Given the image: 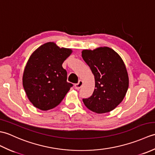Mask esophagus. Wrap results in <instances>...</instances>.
I'll return each mask as SVG.
<instances>
[{"label": "esophagus", "mask_w": 155, "mask_h": 155, "mask_svg": "<svg viewBox=\"0 0 155 155\" xmlns=\"http://www.w3.org/2000/svg\"><path fill=\"white\" fill-rule=\"evenodd\" d=\"M83 82L82 81H78V83L77 84H74L75 89H77V90L80 89L81 87L82 86H83Z\"/></svg>", "instance_id": "34e87169"}]
</instances>
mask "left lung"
<instances>
[{"mask_svg":"<svg viewBox=\"0 0 155 155\" xmlns=\"http://www.w3.org/2000/svg\"><path fill=\"white\" fill-rule=\"evenodd\" d=\"M82 57L90 67L95 81L93 95L83 99L84 105L97 114L114 110L124 99L129 83L123 60L107 47L84 49Z\"/></svg>","mask_w":155,"mask_h":155,"instance_id":"1","label":"left lung"}]
</instances>
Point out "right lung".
Segmentation results:
<instances>
[{"instance_id":"right-lung-1","label":"right lung","mask_w":155,"mask_h":155,"mask_svg":"<svg viewBox=\"0 0 155 155\" xmlns=\"http://www.w3.org/2000/svg\"><path fill=\"white\" fill-rule=\"evenodd\" d=\"M72 52L71 48L48 42L30 56L23 72L22 84L35 107L41 110L54 108L70 90L72 84L67 82V72L62 64Z\"/></svg>"}]
</instances>
